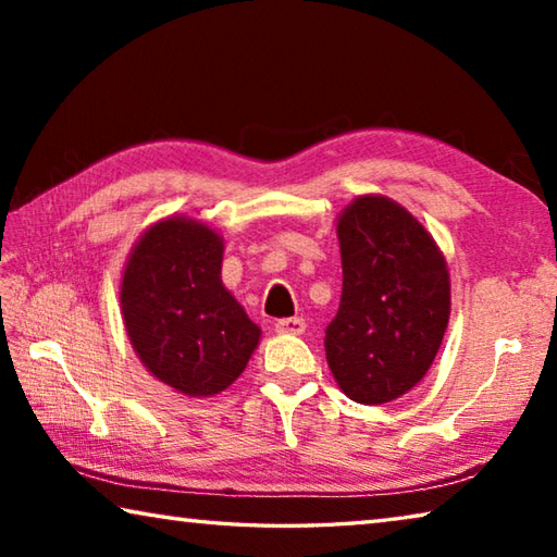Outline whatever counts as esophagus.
Returning <instances> with one entry per match:
<instances>
[{"mask_svg":"<svg viewBox=\"0 0 557 557\" xmlns=\"http://www.w3.org/2000/svg\"><path fill=\"white\" fill-rule=\"evenodd\" d=\"M305 319L301 317H287V319H277L275 322V332L277 334H305Z\"/></svg>","mask_w":557,"mask_h":557,"instance_id":"1","label":"esophagus"}]
</instances>
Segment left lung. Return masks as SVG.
<instances>
[{"label": "left lung", "instance_id": "left-lung-1", "mask_svg": "<svg viewBox=\"0 0 557 557\" xmlns=\"http://www.w3.org/2000/svg\"><path fill=\"white\" fill-rule=\"evenodd\" d=\"M342 301L324 348L348 398H400L435 361L449 319L447 262L432 235L383 196H358L336 225Z\"/></svg>", "mask_w": 557, "mask_h": 557}]
</instances>
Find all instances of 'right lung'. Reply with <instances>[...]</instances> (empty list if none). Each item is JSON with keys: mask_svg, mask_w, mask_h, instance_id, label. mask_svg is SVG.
I'll return each mask as SVG.
<instances>
[{"mask_svg": "<svg viewBox=\"0 0 557 557\" xmlns=\"http://www.w3.org/2000/svg\"><path fill=\"white\" fill-rule=\"evenodd\" d=\"M221 262L219 233L191 219H166L139 238L122 277V317L137 356L191 398L228 388L260 338L223 287Z\"/></svg>", "mask_w": 557, "mask_h": 557, "instance_id": "1", "label": "right lung"}]
</instances>
